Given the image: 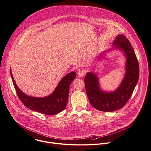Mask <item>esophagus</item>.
Instances as JSON below:
<instances>
[{
	"instance_id": "obj_1",
	"label": "esophagus",
	"mask_w": 151,
	"mask_h": 151,
	"mask_svg": "<svg viewBox=\"0 0 151 151\" xmlns=\"http://www.w3.org/2000/svg\"><path fill=\"white\" fill-rule=\"evenodd\" d=\"M86 73V72L85 71V70H79L78 72V75L79 77H82L83 76V75Z\"/></svg>"
}]
</instances>
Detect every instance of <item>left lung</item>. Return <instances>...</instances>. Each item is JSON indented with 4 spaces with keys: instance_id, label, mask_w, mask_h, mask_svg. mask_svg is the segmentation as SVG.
I'll return each mask as SVG.
<instances>
[{
    "instance_id": "8db88e82",
    "label": "left lung",
    "mask_w": 151,
    "mask_h": 151,
    "mask_svg": "<svg viewBox=\"0 0 151 151\" xmlns=\"http://www.w3.org/2000/svg\"><path fill=\"white\" fill-rule=\"evenodd\" d=\"M113 46L112 48L102 52L97 60L101 62L106 53L112 50H118L123 53L125 56V72L118 88L112 91L103 90L98 75L93 71L87 72L84 79L86 94L91 105L104 112H114L122 108L131 98L139 79V64L130 42L124 35L119 34L115 38Z\"/></svg>"
}]
</instances>
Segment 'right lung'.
<instances>
[{
  "mask_svg": "<svg viewBox=\"0 0 151 151\" xmlns=\"http://www.w3.org/2000/svg\"><path fill=\"white\" fill-rule=\"evenodd\" d=\"M10 76L17 95L29 109L47 115H54L63 111L67 105L69 86L76 78L75 72L72 71L64 76L60 81L53 92L44 97H33L25 94L17 86L14 80L10 68Z\"/></svg>",
  "mask_w": 151,
  "mask_h": 151,
  "instance_id": "1",
  "label": "right lung"
}]
</instances>
